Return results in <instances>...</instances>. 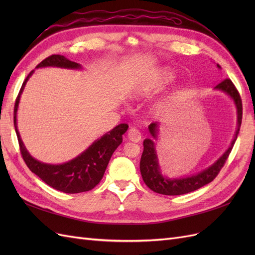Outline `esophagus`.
<instances>
[{
    "instance_id": "esophagus-1",
    "label": "esophagus",
    "mask_w": 255,
    "mask_h": 255,
    "mask_svg": "<svg viewBox=\"0 0 255 255\" xmlns=\"http://www.w3.org/2000/svg\"><path fill=\"white\" fill-rule=\"evenodd\" d=\"M128 138L129 141L133 142H139L141 140V134L139 130L135 128H130L128 132Z\"/></svg>"
}]
</instances>
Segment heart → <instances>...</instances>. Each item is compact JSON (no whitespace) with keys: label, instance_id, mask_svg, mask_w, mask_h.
<instances>
[{"label":"heart","instance_id":"heart-1","mask_svg":"<svg viewBox=\"0 0 255 255\" xmlns=\"http://www.w3.org/2000/svg\"><path fill=\"white\" fill-rule=\"evenodd\" d=\"M175 80V73L171 68L160 67L138 81L134 86L129 89L128 97L133 101H141V100L153 97L158 92L163 91ZM179 91L172 89L166 94L158 101L154 102L149 107V114L152 116H159L163 114L172 102L176 99Z\"/></svg>","mask_w":255,"mask_h":255}]
</instances>
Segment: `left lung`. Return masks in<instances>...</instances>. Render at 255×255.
Segmentation results:
<instances>
[{
  "label": "left lung",
  "instance_id": "obj_1",
  "mask_svg": "<svg viewBox=\"0 0 255 255\" xmlns=\"http://www.w3.org/2000/svg\"><path fill=\"white\" fill-rule=\"evenodd\" d=\"M217 68L221 69V67L218 64ZM214 89L225 92V94H227L233 100V102L235 104L237 115V128L232 142H231L229 148L217 160L215 161V163L203 169V170L200 172L191 174L189 176L168 177L161 173L155 143H154V140H157V134L159 132L160 123H151L148 128L152 137L145 138L143 140V152L140 159V173L142 176V180L151 190L157 192V194L166 196H179L188 194V192L195 191L199 188L203 187L204 185L211 183L215 177L217 176L223 165H225L227 158L229 157V154L232 151L233 145L236 141L237 135L239 133V128H241L243 118V104L241 96H239L234 84L230 79L222 81Z\"/></svg>",
  "mask_w": 255,
  "mask_h": 255
}]
</instances>
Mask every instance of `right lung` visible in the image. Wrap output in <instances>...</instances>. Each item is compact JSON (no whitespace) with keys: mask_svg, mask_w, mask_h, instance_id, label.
Masks as SVG:
<instances>
[{"mask_svg":"<svg viewBox=\"0 0 255 255\" xmlns=\"http://www.w3.org/2000/svg\"><path fill=\"white\" fill-rule=\"evenodd\" d=\"M44 67H57L72 69V70L82 69L80 64L69 60L63 55H51L42 60L36 68ZM33 73L34 70L23 82L16 100V104H14L13 125L14 128H16L22 157L29 170L39 176L45 184H48L54 189L66 192V194H79V192L91 190L102 180L113 153L121 144L122 135L127 132L128 126L126 123H121V125L111 129L110 132L104 134L101 138L95 140L80 155L66 161L64 164H45L34 158L23 143L17 127V112L20 98L28 79L33 75Z\"/></svg>","mask_w":255,"mask_h":255,"instance_id":"add662e5","label":"right lung"}]
</instances>
